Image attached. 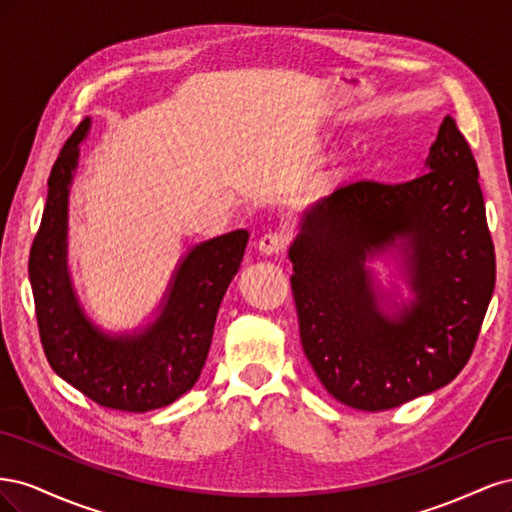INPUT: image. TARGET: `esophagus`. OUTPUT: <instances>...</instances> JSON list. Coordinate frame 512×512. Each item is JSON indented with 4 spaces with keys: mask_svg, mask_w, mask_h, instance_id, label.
I'll return each mask as SVG.
<instances>
[{
    "mask_svg": "<svg viewBox=\"0 0 512 512\" xmlns=\"http://www.w3.org/2000/svg\"><path fill=\"white\" fill-rule=\"evenodd\" d=\"M284 247H286V237L282 232H265V235L258 239V252L265 256L280 254L284 252Z\"/></svg>",
    "mask_w": 512,
    "mask_h": 512,
    "instance_id": "34e87169",
    "label": "esophagus"
}]
</instances>
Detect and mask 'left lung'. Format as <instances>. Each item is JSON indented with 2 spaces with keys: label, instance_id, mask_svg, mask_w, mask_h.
Listing matches in <instances>:
<instances>
[{
  "label": "left lung",
  "instance_id": "8db88e82",
  "mask_svg": "<svg viewBox=\"0 0 512 512\" xmlns=\"http://www.w3.org/2000/svg\"><path fill=\"white\" fill-rule=\"evenodd\" d=\"M391 251L415 297L386 313L368 262ZM288 258L303 352L337 401L378 412L451 382L495 286L478 168L455 119L444 117L423 175L354 181L309 207Z\"/></svg>",
  "mask_w": 512,
  "mask_h": 512
}]
</instances>
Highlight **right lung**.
I'll use <instances>...</instances> for the list:
<instances>
[{
	"instance_id": "obj_1",
	"label": "right lung",
	"mask_w": 512,
	"mask_h": 512,
	"mask_svg": "<svg viewBox=\"0 0 512 512\" xmlns=\"http://www.w3.org/2000/svg\"><path fill=\"white\" fill-rule=\"evenodd\" d=\"M89 128L85 117L59 151L29 252L40 342L55 374L91 401L111 410L149 412L173 404L196 384L220 303L250 235L239 228L196 243L177 262L151 322L123 333L104 331L85 314L68 269L70 185Z\"/></svg>"
}]
</instances>
